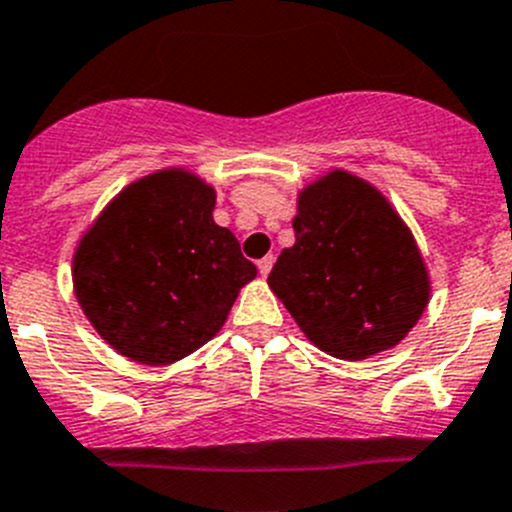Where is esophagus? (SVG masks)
<instances>
[{"instance_id":"34e87169","label":"esophagus","mask_w":512,"mask_h":512,"mask_svg":"<svg viewBox=\"0 0 512 512\" xmlns=\"http://www.w3.org/2000/svg\"><path fill=\"white\" fill-rule=\"evenodd\" d=\"M272 265H275V257L267 255V257H262L260 262H257V270H260V275H262V277H267V275H270Z\"/></svg>"}]
</instances>
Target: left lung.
Here are the masks:
<instances>
[{
	"label": "left lung",
	"mask_w": 512,
	"mask_h": 512,
	"mask_svg": "<svg viewBox=\"0 0 512 512\" xmlns=\"http://www.w3.org/2000/svg\"><path fill=\"white\" fill-rule=\"evenodd\" d=\"M295 245L267 285L312 345L365 360L398 345L430 300L423 255L398 212L360 177L332 170L297 197Z\"/></svg>",
	"instance_id": "left-lung-1"
}]
</instances>
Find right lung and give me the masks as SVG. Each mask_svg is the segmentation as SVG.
Returning a JSON list of instances; mask_svg holds the SVG:
<instances>
[{"label":"right lung","mask_w":512,"mask_h":512,"mask_svg":"<svg viewBox=\"0 0 512 512\" xmlns=\"http://www.w3.org/2000/svg\"><path fill=\"white\" fill-rule=\"evenodd\" d=\"M215 190L162 170L124 187L79 240L74 295L94 330L142 365L182 360L220 332L257 267L215 225Z\"/></svg>","instance_id":"right-lung-1"}]
</instances>
